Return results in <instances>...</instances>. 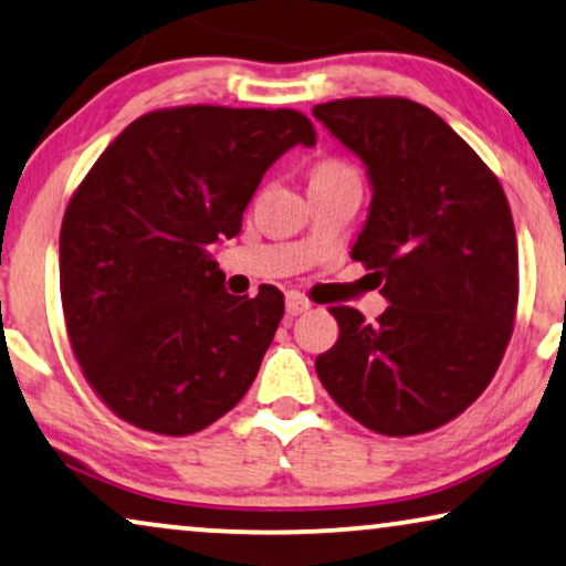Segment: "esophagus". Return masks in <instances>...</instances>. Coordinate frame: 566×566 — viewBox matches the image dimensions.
<instances>
[{
  "label": "esophagus",
  "instance_id": "esophagus-1",
  "mask_svg": "<svg viewBox=\"0 0 566 566\" xmlns=\"http://www.w3.org/2000/svg\"><path fill=\"white\" fill-rule=\"evenodd\" d=\"M305 311H311V303L303 295H297V292H287V315H303Z\"/></svg>",
  "mask_w": 566,
  "mask_h": 566
}]
</instances>
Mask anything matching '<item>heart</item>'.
Here are the masks:
<instances>
[{"label": "heart", "instance_id": "heart-1", "mask_svg": "<svg viewBox=\"0 0 566 566\" xmlns=\"http://www.w3.org/2000/svg\"><path fill=\"white\" fill-rule=\"evenodd\" d=\"M328 180H359L357 170L344 160H323L315 165L313 184H328Z\"/></svg>", "mask_w": 566, "mask_h": 566}]
</instances>
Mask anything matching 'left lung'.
I'll use <instances>...</instances> for the list:
<instances>
[{
    "instance_id": "left-lung-1",
    "label": "left lung",
    "mask_w": 566,
    "mask_h": 566,
    "mask_svg": "<svg viewBox=\"0 0 566 566\" xmlns=\"http://www.w3.org/2000/svg\"><path fill=\"white\" fill-rule=\"evenodd\" d=\"M313 116L365 165L373 201L352 259L390 303L378 323L331 307L338 342L315 370L373 432H429L484 394L512 336L517 240L507 196L446 120L406 97H346L315 105Z\"/></svg>"
}]
</instances>
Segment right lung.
<instances>
[{
    "label": "right lung",
    "mask_w": 566,
    "mask_h": 566,
    "mask_svg": "<svg viewBox=\"0 0 566 566\" xmlns=\"http://www.w3.org/2000/svg\"><path fill=\"white\" fill-rule=\"evenodd\" d=\"M297 145H315L297 111H155L72 196L59 238L66 334L90 386L129 424L193 434L251 388L284 297L269 284L230 295L212 245L238 235L263 172Z\"/></svg>",
    "instance_id": "add662e5"
}]
</instances>
